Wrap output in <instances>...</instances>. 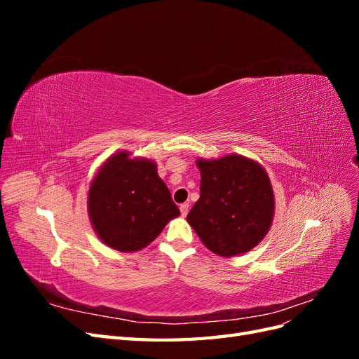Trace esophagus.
<instances>
[{
  "mask_svg": "<svg viewBox=\"0 0 359 359\" xmlns=\"http://www.w3.org/2000/svg\"><path fill=\"white\" fill-rule=\"evenodd\" d=\"M180 211H181V215H182V217H186V215L189 214V203H182V205L180 206Z\"/></svg>",
  "mask_w": 359,
  "mask_h": 359,
  "instance_id": "obj_1",
  "label": "esophagus"
}]
</instances>
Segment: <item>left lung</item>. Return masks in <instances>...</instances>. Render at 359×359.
I'll list each match as a JSON object with an SVG mask.
<instances>
[{
  "label": "left lung",
  "instance_id": "obj_1",
  "mask_svg": "<svg viewBox=\"0 0 359 359\" xmlns=\"http://www.w3.org/2000/svg\"><path fill=\"white\" fill-rule=\"evenodd\" d=\"M201 198L187 222L212 253L232 257L250 252L274 219V191L266 170L241 154L198 158Z\"/></svg>",
  "mask_w": 359,
  "mask_h": 359
}]
</instances>
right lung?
<instances>
[{
  "label": "right lung",
  "mask_w": 359,
  "mask_h": 359,
  "mask_svg": "<svg viewBox=\"0 0 359 359\" xmlns=\"http://www.w3.org/2000/svg\"><path fill=\"white\" fill-rule=\"evenodd\" d=\"M88 215L103 244L133 253L153 243L180 210L158 177L154 160L118 151L90 184Z\"/></svg>",
  "instance_id": "obj_1"
}]
</instances>
